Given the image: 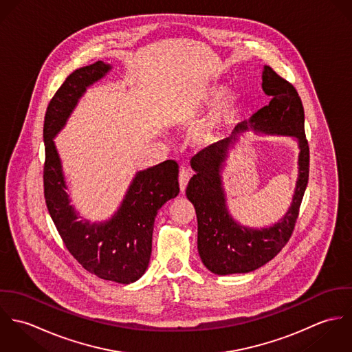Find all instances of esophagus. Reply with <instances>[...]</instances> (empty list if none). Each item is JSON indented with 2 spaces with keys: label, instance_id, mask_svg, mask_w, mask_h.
<instances>
[{
  "label": "esophagus",
  "instance_id": "esophagus-1",
  "mask_svg": "<svg viewBox=\"0 0 352 352\" xmlns=\"http://www.w3.org/2000/svg\"><path fill=\"white\" fill-rule=\"evenodd\" d=\"M190 177H191V172L187 168H182L180 173H179V183H180V191L182 192H184Z\"/></svg>",
  "mask_w": 352,
  "mask_h": 352
}]
</instances>
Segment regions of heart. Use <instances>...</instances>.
Segmentation results:
<instances>
[{
  "label": "heart",
  "instance_id": "b5f03b06",
  "mask_svg": "<svg viewBox=\"0 0 352 352\" xmlns=\"http://www.w3.org/2000/svg\"><path fill=\"white\" fill-rule=\"evenodd\" d=\"M225 94V87L222 85H211L206 94L207 100L215 101ZM222 98V97H221ZM239 107V99L237 96H234L233 94L230 95H225L224 98L218 101V104L214 107V109L211 111V113L208 115V118L204 120V123L198 129L195 138L198 141H204L207 140L212 130L221 124L222 122L228 120L229 118H232L234 115V112L237 111Z\"/></svg>",
  "mask_w": 352,
  "mask_h": 352
}]
</instances>
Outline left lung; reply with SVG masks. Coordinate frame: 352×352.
I'll use <instances>...</instances> for the list:
<instances>
[{"label": "left lung", "mask_w": 352, "mask_h": 352, "mask_svg": "<svg viewBox=\"0 0 352 352\" xmlns=\"http://www.w3.org/2000/svg\"><path fill=\"white\" fill-rule=\"evenodd\" d=\"M263 91L271 96L248 122L237 124L230 137L195 154L186 194L197 211L198 252L207 270L217 275L247 274L272 260L290 240L309 180V145L305 135V113L297 89L270 66L263 69ZM248 128L270 135L294 136L299 141V179L292 206L270 228L252 230L240 226L228 214L220 169L228 149Z\"/></svg>", "instance_id": "1"}]
</instances>
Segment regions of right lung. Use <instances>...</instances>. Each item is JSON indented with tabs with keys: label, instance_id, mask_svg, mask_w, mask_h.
<instances>
[{
	"label": "right lung",
	"instance_id": "1",
	"mask_svg": "<svg viewBox=\"0 0 352 352\" xmlns=\"http://www.w3.org/2000/svg\"><path fill=\"white\" fill-rule=\"evenodd\" d=\"M111 65L98 60L74 70L51 99L45 116V199L67 251L91 274L123 285L138 280L149 265L154 218L164 203L179 195V165L166 160L137 172L111 219L91 223L70 204L62 164L54 144L87 88Z\"/></svg>",
	"mask_w": 352,
	"mask_h": 352
}]
</instances>
